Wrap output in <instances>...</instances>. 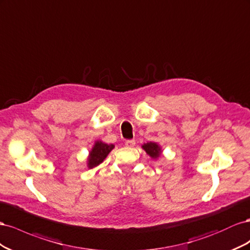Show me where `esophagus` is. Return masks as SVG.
<instances>
[{
	"instance_id": "1",
	"label": "esophagus",
	"mask_w": 250,
	"mask_h": 250,
	"mask_svg": "<svg viewBox=\"0 0 250 250\" xmlns=\"http://www.w3.org/2000/svg\"><path fill=\"white\" fill-rule=\"evenodd\" d=\"M135 144H136V142H135V140H126L125 141V146L133 147L135 146Z\"/></svg>"
}]
</instances>
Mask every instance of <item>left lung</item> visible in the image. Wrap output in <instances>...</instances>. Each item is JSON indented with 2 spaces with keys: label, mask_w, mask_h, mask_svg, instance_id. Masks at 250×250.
Masks as SVG:
<instances>
[{
  "label": "left lung",
  "mask_w": 250,
  "mask_h": 250,
  "mask_svg": "<svg viewBox=\"0 0 250 250\" xmlns=\"http://www.w3.org/2000/svg\"><path fill=\"white\" fill-rule=\"evenodd\" d=\"M141 146L145 149L146 153L153 159H158L161 156L162 148L158 144H157V142L149 141V142H146V144H145V145H142Z\"/></svg>",
  "instance_id": "8db88e82"
}]
</instances>
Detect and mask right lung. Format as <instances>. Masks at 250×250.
<instances>
[{
  "label": "right lung",
  "instance_id": "1",
  "mask_svg": "<svg viewBox=\"0 0 250 250\" xmlns=\"http://www.w3.org/2000/svg\"><path fill=\"white\" fill-rule=\"evenodd\" d=\"M114 147H115L114 145H108L104 144L102 140H96L93 147L89 152L87 160L88 168H94L101 165V163H103L104 160L106 158V156L109 155V153Z\"/></svg>",
  "mask_w": 250,
  "mask_h": 250
}]
</instances>
